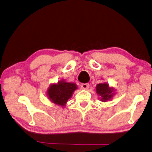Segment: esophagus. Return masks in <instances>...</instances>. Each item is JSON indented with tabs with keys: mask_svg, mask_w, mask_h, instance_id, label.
Returning a JSON list of instances; mask_svg holds the SVG:
<instances>
[{
	"mask_svg": "<svg viewBox=\"0 0 152 152\" xmlns=\"http://www.w3.org/2000/svg\"><path fill=\"white\" fill-rule=\"evenodd\" d=\"M88 86H89V85H88V83H82L81 85V87L82 89L83 90H87V88H88Z\"/></svg>",
	"mask_w": 152,
	"mask_h": 152,
	"instance_id": "34e87169",
	"label": "esophagus"
}]
</instances>
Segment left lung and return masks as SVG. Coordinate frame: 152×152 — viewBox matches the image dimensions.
I'll use <instances>...</instances> for the list:
<instances>
[{"mask_svg":"<svg viewBox=\"0 0 152 152\" xmlns=\"http://www.w3.org/2000/svg\"><path fill=\"white\" fill-rule=\"evenodd\" d=\"M115 89L111 87L107 82L97 84L96 86V92L99 96V99L102 102H107L110 101L115 95Z\"/></svg>","mask_w":152,"mask_h":152,"instance_id":"left-lung-1","label":"left lung"}]
</instances>
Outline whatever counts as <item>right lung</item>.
Segmentation results:
<instances>
[{
  "instance_id": "right-lung-1",
  "label": "right lung",
  "mask_w": 152,
  "mask_h": 152,
  "mask_svg": "<svg viewBox=\"0 0 152 152\" xmlns=\"http://www.w3.org/2000/svg\"><path fill=\"white\" fill-rule=\"evenodd\" d=\"M77 88V85L74 83L61 80L50 85L46 91V95L51 102L64 108Z\"/></svg>"
}]
</instances>
